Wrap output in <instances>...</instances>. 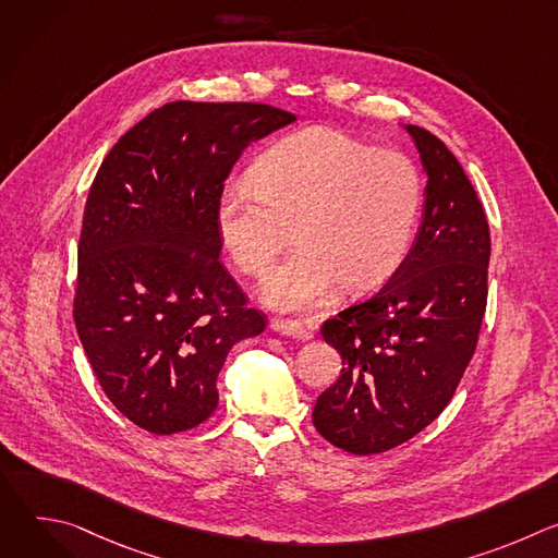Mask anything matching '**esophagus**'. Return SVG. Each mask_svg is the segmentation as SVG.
<instances>
[{"label":"esophagus","instance_id":"obj_1","mask_svg":"<svg viewBox=\"0 0 558 558\" xmlns=\"http://www.w3.org/2000/svg\"><path fill=\"white\" fill-rule=\"evenodd\" d=\"M271 329L278 331L280 336H287V338H293V340H308L313 333L298 320H274L271 323Z\"/></svg>","mask_w":558,"mask_h":558}]
</instances>
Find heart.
<instances>
[{"label": "heart", "mask_w": 558, "mask_h": 558, "mask_svg": "<svg viewBox=\"0 0 558 558\" xmlns=\"http://www.w3.org/2000/svg\"><path fill=\"white\" fill-rule=\"evenodd\" d=\"M424 177L411 156L347 132L311 125L276 138L218 194L214 220L238 271L263 278L289 243L298 247L263 284V302L300 313L340 282L362 291L384 282L413 245Z\"/></svg>", "instance_id": "1"}]
</instances>
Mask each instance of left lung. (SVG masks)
Listing matches in <instances>:
<instances>
[{
    "mask_svg": "<svg viewBox=\"0 0 558 558\" xmlns=\"http://www.w3.org/2000/svg\"><path fill=\"white\" fill-rule=\"evenodd\" d=\"M404 128L428 177L415 243L381 289L320 329L342 373L317 397L313 426L351 454L390 450L439 417L472 360L488 300L482 201L435 134Z\"/></svg>",
    "mask_w": 558,
    "mask_h": 558,
    "instance_id": "1",
    "label": "left lung"
}]
</instances>
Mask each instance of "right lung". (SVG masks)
<instances>
[{
    "label": "right lung",
    "instance_id": "obj_1",
    "mask_svg": "<svg viewBox=\"0 0 558 558\" xmlns=\"http://www.w3.org/2000/svg\"><path fill=\"white\" fill-rule=\"evenodd\" d=\"M293 121L265 104L172 101L128 130L93 181L74 325L108 400L147 433L203 424L231 347L265 331L220 263L214 209L245 147Z\"/></svg>",
    "mask_w": 558,
    "mask_h": 558
}]
</instances>
